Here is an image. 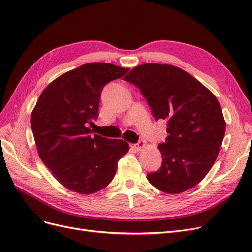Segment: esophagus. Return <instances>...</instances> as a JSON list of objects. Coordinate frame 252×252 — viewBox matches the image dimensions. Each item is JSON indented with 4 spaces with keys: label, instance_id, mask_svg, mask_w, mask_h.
Here are the masks:
<instances>
[{
    "label": "esophagus",
    "instance_id": "obj_1",
    "mask_svg": "<svg viewBox=\"0 0 252 252\" xmlns=\"http://www.w3.org/2000/svg\"><path fill=\"white\" fill-rule=\"evenodd\" d=\"M130 146H131L133 149H135V150L140 151V150H142V149L145 147V141L141 140V141H139L138 143H135V144H131Z\"/></svg>",
    "mask_w": 252,
    "mask_h": 252
}]
</instances>
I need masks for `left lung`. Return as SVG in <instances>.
Here are the masks:
<instances>
[{"instance_id":"1","label":"left lung","mask_w":252,"mask_h":252,"mask_svg":"<svg viewBox=\"0 0 252 252\" xmlns=\"http://www.w3.org/2000/svg\"><path fill=\"white\" fill-rule=\"evenodd\" d=\"M138 87L156 120H167V138L158 145L162 166L147 174L166 193L194 187L215 164L226 124L217 97L192 75L171 65L143 64L124 78Z\"/></svg>"}]
</instances>
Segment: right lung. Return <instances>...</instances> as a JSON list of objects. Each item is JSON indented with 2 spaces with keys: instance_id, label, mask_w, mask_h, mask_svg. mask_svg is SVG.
Segmentation results:
<instances>
[{
  "instance_id": "obj_1",
  "label": "right lung",
  "mask_w": 252,
  "mask_h": 252,
  "mask_svg": "<svg viewBox=\"0 0 252 252\" xmlns=\"http://www.w3.org/2000/svg\"><path fill=\"white\" fill-rule=\"evenodd\" d=\"M129 71L108 63H89L68 71L44 89L32 113L37 152L55 178L71 191L94 193L107 186L129 149L88 127L98 116L101 94Z\"/></svg>"
}]
</instances>
